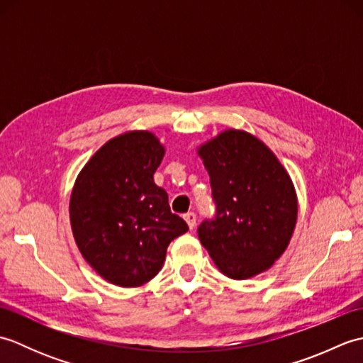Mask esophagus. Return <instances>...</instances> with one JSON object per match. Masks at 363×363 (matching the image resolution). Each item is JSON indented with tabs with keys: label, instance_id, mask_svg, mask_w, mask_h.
<instances>
[{
	"label": "esophagus",
	"instance_id": "obj_1",
	"mask_svg": "<svg viewBox=\"0 0 363 363\" xmlns=\"http://www.w3.org/2000/svg\"><path fill=\"white\" fill-rule=\"evenodd\" d=\"M184 220L187 221V225H189L190 229L195 228V225H196V215L194 212H189V213L184 215Z\"/></svg>",
	"mask_w": 363,
	"mask_h": 363
}]
</instances>
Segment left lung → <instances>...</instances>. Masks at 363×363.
Wrapping results in <instances>:
<instances>
[{"label":"left lung","mask_w":363,"mask_h":363,"mask_svg":"<svg viewBox=\"0 0 363 363\" xmlns=\"http://www.w3.org/2000/svg\"><path fill=\"white\" fill-rule=\"evenodd\" d=\"M211 176L217 215L198 237L220 272L243 281L267 272L287 250L298 196L287 169L246 130L226 129L198 148Z\"/></svg>","instance_id":"left-lung-1"}]
</instances>
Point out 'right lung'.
Returning <instances> with one entry per match:
<instances>
[{"instance_id": "add662e5", "label": "right lung", "mask_w": 363, "mask_h": 363, "mask_svg": "<svg viewBox=\"0 0 363 363\" xmlns=\"http://www.w3.org/2000/svg\"><path fill=\"white\" fill-rule=\"evenodd\" d=\"M165 146L150 130L111 138L79 172L70 196L74 242L95 272L118 287L151 281L189 226L169 211L154 173Z\"/></svg>"}]
</instances>
